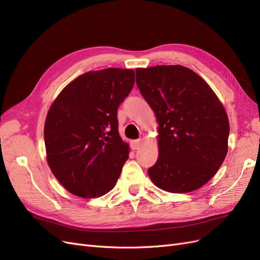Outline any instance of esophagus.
I'll use <instances>...</instances> for the list:
<instances>
[{
  "label": "esophagus",
  "mask_w": 260,
  "mask_h": 260,
  "mask_svg": "<svg viewBox=\"0 0 260 260\" xmlns=\"http://www.w3.org/2000/svg\"><path fill=\"white\" fill-rule=\"evenodd\" d=\"M141 144H142V140H141V139L132 141V142H131V148L132 149H138L141 146Z\"/></svg>",
  "instance_id": "1"
}]
</instances>
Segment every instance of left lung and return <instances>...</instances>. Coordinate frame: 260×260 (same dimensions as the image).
Here are the masks:
<instances>
[{
	"instance_id": "obj_1",
	"label": "left lung",
	"mask_w": 260,
	"mask_h": 260,
	"mask_svg": "<svg viewBox=\"0 0 260 260\" xmlns=\"http://www.w3.org/2000/svg\"><path fill=\"white\" fill-rule=\"evenodd\" d=\"M137 84L158 123L153 183L170 193L198 190L216 175L228 153L230 124L216 93L181 65L137 68Z\"/></svg>"
}]
</instances>
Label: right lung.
I'll list each match as a JSON object with an SVG mask.
<instances>
[{"mask_svg":"<svg viewBox=\"0 0 260 260\" xmlns=\"http://www.w3.org/2000/svg\"><path fill=\"white\" fill-rule=\"evenodd\" d=\"M133 83L132 69L88 72L54 100L44 124L46 160L68 192L92 199L116 185L129 157V144L118 132L117 109Z\"/></svg>","mask_w":260,"mask_h":260,"instance_id":"1","label":"right lung"}]
</instances>
